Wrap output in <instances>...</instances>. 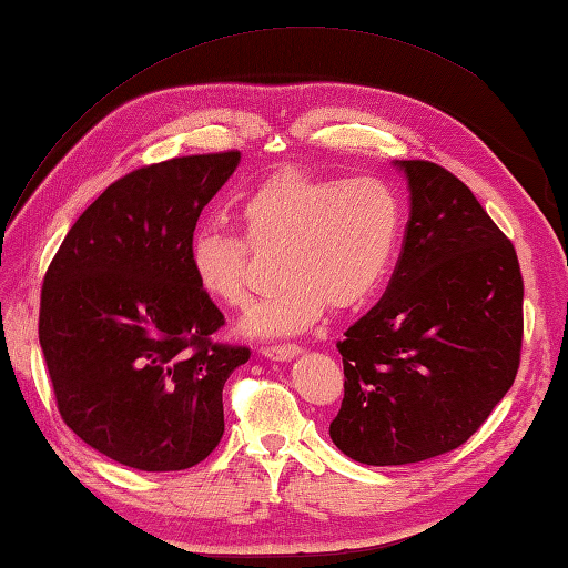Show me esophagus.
I'll return each instance as SVG.
<instances>
[{"mask_svg":"<svg viewBox=\"0 0 568 568\" xmlns=\"http://www.w3.org/2000/svg\"><path fill=\"white\" fill-rule=\"evenodd\" d=\"M300 352H303V348H300L297 344H281V346H263L261 348V354L271 361H291Z\"/></svg>","mask_w":568,"mask_h":568,"instance_id":"34e87169","label":"esophagus"}]
</instances>
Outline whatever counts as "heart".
Listing matches in <instances>:
<instances>
[{
  "instance_id": "1",
  "label": "heart",
  "mask_w": 568,
  "mask_h": 568,
  "mask_svg": "<svg viewBox=\"0 0 568 568\" xmlns=\"http://www.w3.org/2000/svg\"><path fill=\"white\" fill-rule=\"evenodd\" d=\"M244 239L202 226L187 261L200 293L226 307L251 300V248L277 253V293L241 322L251 336L312 327L327 305L356 310L378 293L400 236L403 212L381 178H329L285 168L241 202Z\"/></svg>"
}]
</instances>
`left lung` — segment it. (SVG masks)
Segmentation results:
<instances>
[{"label": "left lung", "instance_id": "obj_1", "mask_svg": "<svg viewBox=\"0 0 568 568\" xmlns=\"http://www.w3.org/2000/svg\"><path fill=\"white\" fill-rule=\"evenodd\" d=\"M395 165L409 187L400 258L378 305L336 344L344 400L329 437L368 466L462 446L510 390L523 352L513 241L446 168Z\"/></svg>", "mask_w": 568, "mask_h": 568}]
</instances>
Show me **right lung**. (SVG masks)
I'll list each match as a JSON object with an SVG mask.
<instances>
[{
  "mask_svg": "<svg viewBox=\"0 0 568 568\" xmlns=\"http://www.w3.org/2000/svg\"><path fill=\"white\" fill-rule=\"evenodd\" d=\"M239 161L183 155L119 178L45 271L39 342L58 413L129 468H190L224 434V383L251 352L212 342L224 315L200 293L187 251Z\"/></svg>",
  "mask_w": 568,
  "mask_h": 568,
  "instance_id": "obj_1",
  "label": "right lung"
}]
</instances>
